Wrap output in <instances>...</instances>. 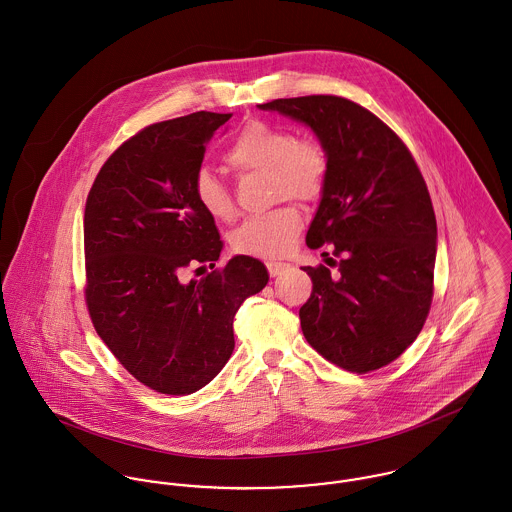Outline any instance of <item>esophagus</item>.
Here are the masks:
<instances>
[{
  "instance_id": "obj_1",
  "label": "esophagus",
  "mask_w": 512,
  "mask_h": 512,
  "mask_svg": "<svg viewBox=\"0 0 512 512\" xmlns=\"http://www.w3.org/2000/svg\"><path fill=\"white\" fill-rule=\"evenodd\" d=\"M266 268H268V274H270L272 278H276V276H280L284 270H288V264H286V262L270 260V262H266Z\"/></svg>"
}]
</instances>
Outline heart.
<instances>
[{
    "instance_id": "obj_1",
    "label": "heart",
    "mask_w": 512,
    "mask_h": 512,
    "mask_svg": "<svg viewBox=\"0 0 512 512\" xmlns=\"http://www.w3.org/2000/svg\"><path fill=\"white\" fill-rule=\"evenodd\" d=\"M224 165L238 173L268 171L272 199L286 197L315 201L323 195L329 177V153L311 138H295L290 128L266 120H248L222 153ZM199 207L211 219L228 222L236 207L226 185L209 171H199L193 181ZM301 213L292 203L270 213L244 220L230 234V246L238 254L276 258L286 254L301 230Z\"/></svg>"
}]
</instances>
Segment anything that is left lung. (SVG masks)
<instances>
[{
	"label": "left lung",
	"mask_w": 512,
	"mask_h": 512,
	"mask_svg": "<svg viewBox=\"0 0 512 512\" xmlns=\"http://www.w3.org/2000/svg\"><path fill=\"white\" fill-rule=\"evenodd\" d=\"M260 108L305 122L329 153L305 242L331 248L339 274L303 268L313 282L299 309L307 343L349 372L390 365L420 335L434 297L438 226L416 159L378 116L343 96L278 98Z\"/></svg>",
	"instance_id": "8db88e82"
}]
</instances>
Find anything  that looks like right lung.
<instances>
[{
    "label": "right lung",
    "instance_id": "add662e5",
    "mask_svg": "<svg viewBox=\"0 0 512 512\" xmlns=\"http://www.w3.org/2000/svg\"><path fill=\"white\" fill-rule=\"evenodd\" d=\"M230 116L201 110L147 126L106 159L86 197L88 315L118 363L159 394L185 396L219 374L234 349L236 311L268 284L250 256L182 280L187 267H215L222 250L193 181L205 144Z\"/></svg>",
    "mask_w": 512,
    "mask_h": 512
}]
</instances>
